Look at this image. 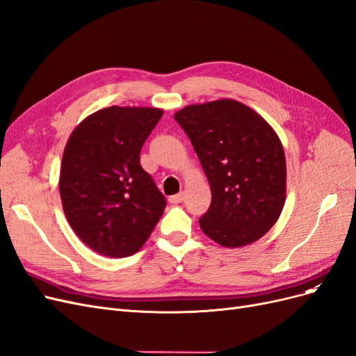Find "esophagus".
I'll return each mask as SVG.
<instances>
[{
  "instance_id": "34e87169",
  "label": "esophagus",
  "mask_w": 356,
  "mask_h": 356,
  "mask_svg": "<svg viewBox=\"0 0 356 356\" xmlns=\"http://www.w3.org/2000/svg\"><path fill=\"white\" fill-rule=\"evenodd\" d=\"M183 193H177V195H173V197H170L168 198V201H170V204H180L181 201H183Z\"/></svg>"
}]
</instances>
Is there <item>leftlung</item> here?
<instances>
[{"label": "left lung", "mask_w": 356, "mask_h": 356, "mask_svg": "<svg viewBox=\"0 0 356 356\" xmlns=\"http://www.w3.org/2000/svg\"><path fill=\"white\" fill-rule=\"evenodd\" d=\"M211 188L202 232L226 248L256 243L284 209L286 165L278 134L234 99L188 105L175 113Z\"/></svg>", "instance_id": "8db88e82"}]
</instances>
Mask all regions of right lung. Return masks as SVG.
I'll list each match as a JSON object with an SVG mask.
<instances>
[{
  "label": "right lung",
  "mask_w": 356,
  "mask_h": 356,
  "mask_svg": "<svg viewBox=\"0 0 356 356\" xmlns=\"http://www.w3.org/2000/svg\"><path fill=\"white\" fill-rule=\"evenodd\" d=\"M164 111L109 106L79 122L65 146L59 191L76 236L106 257H129L152 234L165 198L140 165Z\"/></svg>",
  "instance_id": "1"
}]
</instances>
